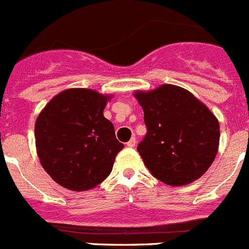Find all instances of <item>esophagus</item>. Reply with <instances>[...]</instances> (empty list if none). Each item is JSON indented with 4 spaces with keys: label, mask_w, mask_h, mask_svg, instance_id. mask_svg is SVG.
<instances>
[{
    "label": "esophagus",
    "mask_w": 249,
    "mask_h": 249,
    "mask_svg": "<svg viewBox=\"0 0 249 249\" xmlns=\"http://www.w3.org/2000/svg\"><path fill=\"white\" fill-rule=\"evenodd\" d=\"M126 145H127V146H129V147H134V146H135V145H136V139H135V138H131L129 141H127Z\"/></svg>",
    "instance_id": "34e87169"
}]
</instances>
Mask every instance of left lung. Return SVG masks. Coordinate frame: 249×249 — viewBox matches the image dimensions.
Instances as JSON below:
<instances>
[{
    "label": "left lung",
    "instance_id": "8db88e82",
    "mask_svg": "<svg viewBox=\"0 0 249 249\" xmlns=\"http://www.w3.org/2000/svg\"><path fill=\"white\" fill-rule=\"evenodd\" d=\"M134 97L144 110L147 133L138 151L149 171L170 186L200 178L218 151L216 116L194 94L172 84Z\"/></svg>",
    "mask_w": 249,
    "mask_h": 249
}]
</instances>
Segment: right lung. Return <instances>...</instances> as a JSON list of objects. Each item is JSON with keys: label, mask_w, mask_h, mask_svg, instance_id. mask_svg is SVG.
Listing matches in <instances>:
<instances>
[{"label": "right lung", "mask_w": 249, "mask_h": 249, "mask_svg": "<svg viewBox=\"0 0 249 249\" xmlns=\"http://www.w3.org/2000/svg\"><path fill=\"white\" fill-rule=\"evenodd\" d=\"M110 99L91 89L57 94L39 113L35 126L41 165L60 186L87 191L108 178L116 154L124 147L104 118Z\"/></svg>", "instance_id": "add662e5"}]
</instances>
